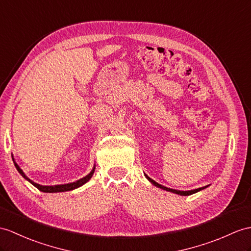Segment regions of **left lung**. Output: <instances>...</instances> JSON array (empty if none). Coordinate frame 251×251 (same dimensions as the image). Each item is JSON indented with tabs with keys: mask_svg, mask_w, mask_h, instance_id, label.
I'll list each match as a JSON object with an SVG mask.
<instances>
[{
	"mask_svg": "<svg viewBox=\"0 0 251 251\" xmlns=\"http://www.w3.org/2000/svg\"><path fill=\"white\" fill-rule=\"evenodd\" d=\"M145 176H146V178L148 179V180L152 183V184L155 185L156 187H160V188H162V189H165V191H167V192H172V193H175V194L181 195V196H189V195H193V194H195V193H197V192L201 191V189H204L205 187H207V186H204V187H200V188H196V189H192V191H176V189L168 188V187H166V186H163V185H161V184H158L157 182H155L154 180H152L151 178H149V176H147V175H145Z\"/></svg>",
	"mask_w": 251,
	"mask_h": 251,
	"instance_id": "8db88e82",
	"label": "left lung"
}]
</instances>
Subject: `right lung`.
I'll use <instances>...</instances> for the list:
<instances>
[{"instance_id": "right-lung-1", "label": "right lung", "mask_w": 251, "mask_h": 251, "mask_svg": "<svg viewBox=\"0 0 251 251\" xmlns=\"http://www.w3.org/2000/svg\"><path fill=\"white\" fill-rule=\"evenodd\" d=\"M13 161H14V163H15V166H16L17 170H18V172H19V174L23 176V178L25 179V180H27L29 183H32V184H33L35 187H37V188L39 189V191L44 192V193H60V192H68V191H72V189H75V188H77V187H79V186H82L83 184H85V183L88 182V181L90 180V178H91V176H93V175H94V173H95V168H96V167L94 166L93 170H91V172H90L86 176H84V178L79 179V180H77V181H75V182L68 183V184H60V185H51V186H47V185H40V184H37V183H35L34 181H32L30 179H28L27 176H25V174L23 173V170L19 167V165H18V164L15 162L14 158H13Z\"/></svg>"}]
</instances>
